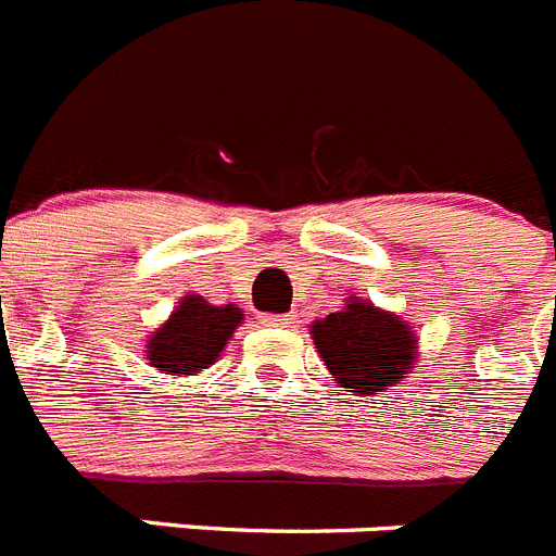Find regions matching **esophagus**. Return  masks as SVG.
<instances>
[{"label":"esophagus","instance_id":"obj_1","mask_svg":"<svg viewBox=\"0 0 556 556\" xmlns=\"http://www.w3.org/2000/svg\"><path fill=\"white\" fill-rule=\"evenodd\" d=\"M263 325L265 327H291L293 318L291 316H277V313H268V316H263Z\"/></svg>","mask_w":556,"mask_h":556}]
</instances>
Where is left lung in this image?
Masks as SVG:
<instances>
[{"instance_id":"obj_1","label":"left lung","mask_w":556,"mask_h":556,"mask_svg":"<svg viewBox=\"0 0 556 556\" xmlns=\"http://www.w3.org/2000/svg\"><path fill=\"white\" fill-rule=\"evenodd\" d=\"M311 332L344 392H383L408 375L417 350L408 325L361 299L316 321Z\"/></svg>"}]
</instances>
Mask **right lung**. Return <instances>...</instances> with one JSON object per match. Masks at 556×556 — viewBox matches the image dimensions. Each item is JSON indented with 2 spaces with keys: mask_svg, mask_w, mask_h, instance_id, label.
Instances as JSON below:
<instances>
[{
  "mask_svg": "<svg viewBox=\"0 0 556 556\" xmlns=\"http://www.w3.org/2000/svg\"><path fill=\"white\" fill-rule=\"evenodd\" d=\"M243 321L240 307H215L201 296L181 299L170 321L148 341V361L164 375H192L218 358L235 327Z\"/></svg>",
  "mask_w": 556,
  "mask_h": 556,
  "instance_id": "1",
  "label": "right lung"
}]
</instances>
